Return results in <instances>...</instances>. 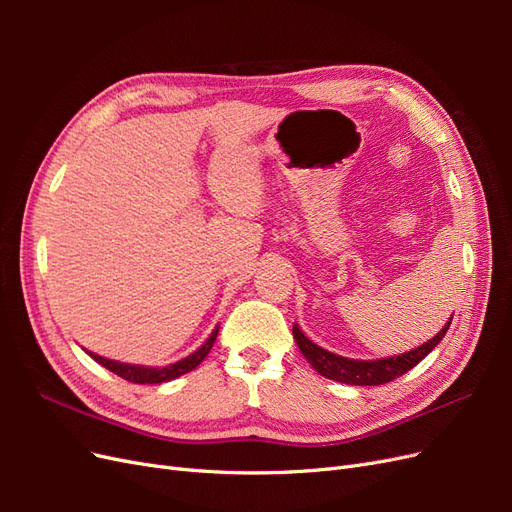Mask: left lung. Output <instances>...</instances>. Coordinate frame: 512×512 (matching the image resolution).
<instances>
[{"mask_svg": "<svg viewBox=\"0 0 512 512\" xmlns=\"http://www.w3.org/2000/svg\"><path fill=\"white\" fill-rule=\"evenodd\" d=\"M451 320L444 324V329L436 337H431L429 342H425L423 346H418L404 354L389 356V359H378V361L346 359V356H339V354L324 350V348L316 346L314 342H309L297 324L292 327V335H294V342H297L299 350L307 359V363L312 365L320 376L335 380V382L354 384V386H378V384L391 382L399 376H404L408 369L421 363L425 356L442 342V337L446 335L448 327H451Z\"/></svg>", "mask_w": 512, "mask_h": 512, "instance_id": "8db88e82", "label": "left lung"}]
</instances>
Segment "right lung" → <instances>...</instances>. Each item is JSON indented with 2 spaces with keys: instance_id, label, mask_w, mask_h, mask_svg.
Returning <instances> with one entry per match:
<instances>
[{
  "instance_id": "obj_1",
  "label": "right lung",
  "mask_w": 512,
  "mask_h": 512,
  "mask_svg": "<svg viewBox=\"0 0 512 512\" xmlns=\"http://www.w3.org/2000/svg\"><path fill=\"white\" fill-rule=\"evenodd\" d=\"M215 337H218V329H215L207 342L200 346L196 352H192L190 356H185V359L173 363V365H166V367H145V365H130V363H119V361H111V359H104V356H98L94 352L87 354L94 359L96 363H100L102 367H106L108 371H113L119 378L134 382V384H160V382H168V380H175L183 374H188V371L196 369L200 363H203L205 356L209 354V350L215 344Z\"/></svg>"
}]
</instances>
